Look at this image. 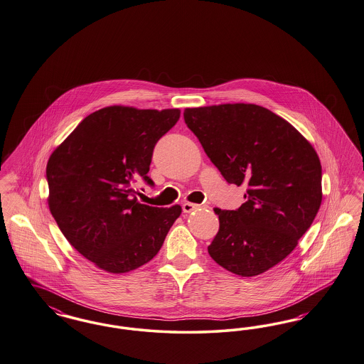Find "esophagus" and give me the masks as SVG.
I'll use <instances>...</instances> for the list:
<instances>
[{"instance_id":"1","label":"esophagus","mask_w":364,"mask_h":364,"mask_svg":"<svg viewBox=\"0 0 364 364\" xmlns=\"http://www.w3.org/2000/svg\"><path fill=\"white\" fill-rule=\"evenodd\" d=\"M207 205L204 204H193V203H184L183 204V211L186 213V214H189V213H192V211H195V210H200V208H205Z\"/></svg>"}]
</instances>
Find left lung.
I'll use <instances>...</instances> for the list:
<instances>
[{
    "mask_svg": "<svg viewBox=\"0 0 364 364\" xmlns=\"http://www.w3.org/2000/svg\"><path fill=\"white\" fill-rule=\"evenodd\" d=\"M184 120L230 184H247V202L219 210L208 253L225 269L256 277L286 259L320 210L321 162L287 120L255 104L187 108Z\"/></svg>",
    "mask_w": 364,
    "mask_h": 364,
    "instance_id": "8db88e82",
    "label": "left lung"
}]
</instances>
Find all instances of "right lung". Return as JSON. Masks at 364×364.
<instances>
[{"label": "right lung", "mask_w": 364, "mask_h": 364, "mask_svg": "<svg viewBox=\"0 0 364 364\" xmlns=\"http://www.w3.org/2000/svg\"><path fill=\"white\" fill-rule=\"evenodd\" d=\"M178 109L107 107L85 117L47 162L48 207L60 232L85 259L111 274L150 262L181 207L139 203L135 183L147 176L154 146Z\"/></svg>", "instance_id": "1"}]
</instances>
